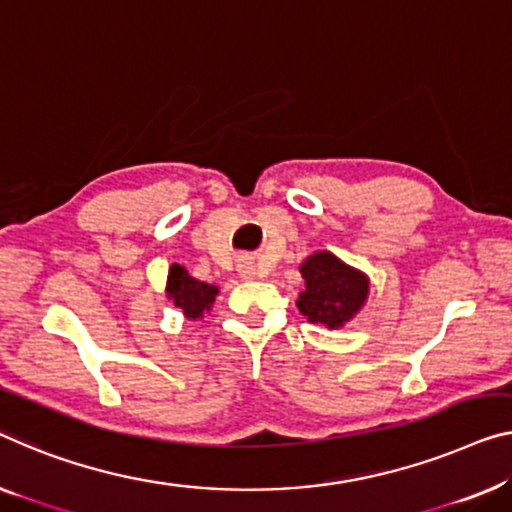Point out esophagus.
I'll list each match as a JSON object with an SVG mask.
<instances>
[{
  "mask_svg": "<svg viewBox=\"0 0 512 512\" xmlns=\"http://www.w3.org/2000/svg\"><path fill=\"white\" fill-rule=\"evenodd\" d=\"M239 273L243 278H253L255 276V262H253V257H241L239 259Z\"/></svg>",
  "mask_w": 512,
  "mask_h": 512,
  "instance_id": "esophagus-1",
  "label": "esophagus"
}]
</instances>
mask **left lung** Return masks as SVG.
Listing matches in <instances>:
<instances>
[{"label": "left lung", "mask_w": 512, "mask_h": 512, "mask_svg": "<svg viewBox=\"0 0 512 512\" xmlns=\"http://www.w3.org/2000/svg\"><path fill=\"white\" fill-rule=\"evenodd\" d=\"M305 289L299 294L301 315L312 324L340 329L363 308L370 294L365 273L342 262L329 250H319L301 264Z\"/></svg>", "instance_id": "obj_1"}]
</instances>
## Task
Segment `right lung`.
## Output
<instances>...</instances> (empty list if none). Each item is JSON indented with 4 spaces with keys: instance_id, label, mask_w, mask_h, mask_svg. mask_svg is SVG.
<instances>
[{
    "instance_id": "obj_1",
    "label": "right lung",
    "mask_w": 512,
    "mask_h": 512,
    "mask_svg": "<svg viewBox=\"0 0 512 512\" xmlns=\"http://www.w3.org/2000/svg\"><path fill=\"white\" fill-rule=\"evenodd\" d=\"M165 292L167 299H172L174 305L188 319H200L204 317V312L211 310V305L218 296V287L188 276V271L183 266L172 264L170 273H167Z\"/></svg>"
}]
</instances>
